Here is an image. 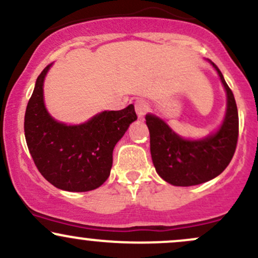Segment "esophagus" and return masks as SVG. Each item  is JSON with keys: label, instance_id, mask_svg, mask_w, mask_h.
Masks as SVG:
<instances>
[{"label": "esophagus", "instance_id": "34e87169", "mask_svg": "<svg viewBox=\"0 0 258 258\" xmlns=\"http://www.w3.org/2000/svg\"><path fill=\"white\" fill-rule=\"evenodd\" d=\"M135 109H136V114H137L138 118H140V120H142V118L144 117V115L148 112L149 105L146 103V101L137 100L135 104Z\"/></svg>", "mask_w": 258, "mask_h": 258}]
</instances>
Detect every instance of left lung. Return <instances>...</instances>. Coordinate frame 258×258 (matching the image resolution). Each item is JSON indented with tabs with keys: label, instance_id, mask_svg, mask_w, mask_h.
I'll use <instances>...</instances> for the list:
<instances>
[{
	"label": "left lung",
	"instance_id": "obj_1",
	"mask_svg": "<svg viewBox=\"0 0 258 258\" xmlns=\"http://www.w3.org/2000/svg\"><path fill=\"white\" fill-rule=\"evenodd\" d=\"M217 71L226 93L224 118L213 134L198 140L177 135L163 118L146 115L151 135V154L158 175L174 186H195L214 179L225 170L233 158L239 135V115L235 98L219 69Z\"/></svg>",
	"mask_w": 258,
	"mask_h": 258
}]
</instances>
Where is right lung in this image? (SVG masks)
<instances>
[{"mask_svg": "<svg viewBox=\"0 0 258 258\" xmlns=\"http://www.w3.org/2000/svg\"><path fill=\"white\" fill-rule=\"evenodd\" d=\"M51 66L39 75L25 110L28 149L38 170L55 187L92 191L109 177L116 143L137 120L135 106L105 110L79 124L60 122L50 115L44 100V81Z\"/></svg>", "mask_w": 258, "mask_h": 258, "instance_id": "obj_1", "label": "right lung"}]
</instances>
